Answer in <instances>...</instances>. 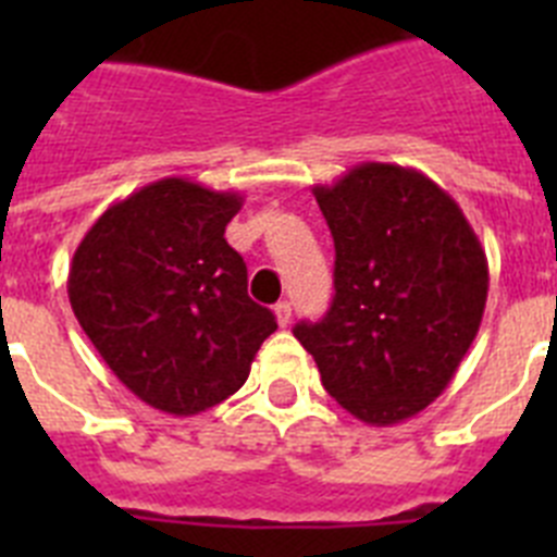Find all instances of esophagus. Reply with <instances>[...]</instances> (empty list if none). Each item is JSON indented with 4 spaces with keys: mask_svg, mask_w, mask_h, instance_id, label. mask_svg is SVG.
<instances>
[{
    "mask_svg": "<svg viewBox=\"0 0 557 557\" xmlns=\"http://www.w3.org/2000/svg\"><path fill=\"white\" fill-rule=\"evenodd\" d=\"M273 312H275V321H278V326H287L289 323V318H293V307H289V301H278L273 307Z\"/></svg>",
    "mask_w": 557,
    "mask_h": 557,
    "instance_id": "1",
    "label": "esophagus"
}]
</instances>
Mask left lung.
Listing matches in <instances>:
<instances>
[{"label": "left lung", "mask_w": 557, "mask_h": 557, "mask_svg": "<svg viewBox=\"0 0 557 557\" xmlns=\"http://www.w3.org/2000/svg\"><path fill=\"white\" fill-rule=\"evenodd\" d=\"M312 195L334 236V298L293 329L339 407L393 426L435 401L480 332L488 259L424 172L366 161Z\"/></svg>", "instance_id": "left-lung-1"}]
</instances>
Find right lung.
<instances>
[{
    "mask_svg": "<svg viewBox=\"0 0 557 557\" xmlns=\"http://www.w3.org/2000/svg\"><path fill=\"white\" fill-rule=\"evenodd\" d=\"M239 191L161 178L108 206L69 264V304L106 366L145 405L198 416L245 385L275 332L225 243Z\"/></svg>",
    "mask_w": 557,
    "mask_h": 557,
    "instance_id": "obj_1",
    "label": "right lung"
}]
</instances>
